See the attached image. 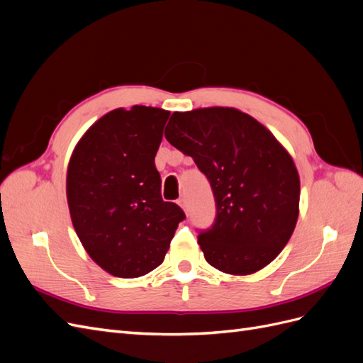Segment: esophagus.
Segmentation results:
<instances>
[{
    "label": "esophagus",
    "mask_w": 363,
    "mask_h": 363,
    "mask_svg": "<svg viewBox=\"0 0 363 363\" xmlns=\"http://www.w3.org/2000/svg\"><path fill=\"white\" fill-rule=\"evenodd\" d=\"M177 203H179V206L183 208L184 213H188V201H186V199H180Z\"/></svg>",
    "instance_id": "1"
}]
</instances>
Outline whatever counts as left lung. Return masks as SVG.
<instances>
[{
	"label": "left lung",
	"mask_w": 363,
	"mask_h": 363,
	"mask_svg": "<svg viewBox=\"0 0 363 363\" xmlns=\"http://www.w3.org/2000/svg\"><path fill=\"white\" fill-rule=\"evenodd\" d=\"M164 138L211 182L216 218L199 236L208 265L232 276L269 265L300 213V175L288 150L233 107L174 112Z\"/></svg>",
	"instance_id": "left-lung-1"
}]
</instances>
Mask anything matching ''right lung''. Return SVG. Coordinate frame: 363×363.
<instances>
[{"label":"right lung","mask_w":363,"mask_h":363,"mask_svg":"<svg viewBox=\"0 0 363 363\" xmlns=\"http://www.w3.org/2000/svg\"><path fill=\"white\" fill-rule=\"evenodd\" d=\"M169 112L115 108L87 128L67 172L71 221L87 255L121 279L145 276L164 259L184 213L162 200L155 157Z\"/></svg>","instance_id":"1"}]
</instances>
